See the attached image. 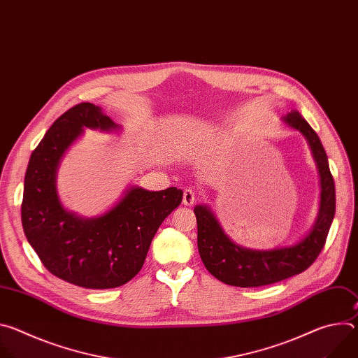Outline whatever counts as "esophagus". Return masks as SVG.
Here are the masks:
<instances>
[{"label":"esophagus","instance_id":"1","mask_svg":"<svg viewBox=\"0 0 358 358\" xmlns=\"http://www.w3.org/2000/svg\"><path fill=\"white\" fill-rule=\"evenodd\" d=\"M195 201V191L192 188H185L182 194V203L187 207H191Z\"/></svg>","mask_w":358,"mask_h":358}]
</instances>
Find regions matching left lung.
<instances>
[{"label":"left lung","instance_id":"left-lung-1","mask_svg":"<svg viewBox=\"0 0 358 358\" xmlns=\"http://www.w3.org/2000/svg\"><path fill=\"white\" fill-rule=\"evenodd\" d=\"M285 124L300 131L308 140L320 174V208L310 232L294 245L257 250L239 246L224 232L207 206H196L194 214L198 227L199 257L208 272L218 280L238 287L272 285L308 269L322 252L336 213V189L324 147L299 112L292 110Z\"/></svg>","mask_w":358,"mask_h":358}]
</instances>
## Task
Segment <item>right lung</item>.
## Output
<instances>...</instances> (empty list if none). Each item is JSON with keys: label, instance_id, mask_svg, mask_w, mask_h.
Here are the masks:
<instances>
[{"label": "right lung", "instance_id": "obj_1", "mask_svg": "<svg viewBox=\"0 0 358 358\" xmlns=\"http://www.w3.org/2000/svg\"><path fill=\"white\" fill-rule=\"evenodd\" d=\"M83 129L115 131L120 126L92 103H79L59 116L31 155L21 220L29 245L50 273L80 287L112 289L140 272L152 238L181 203L182 191L131 187L99 217L69 213L57 192V170Z\"/></svg>", "mask_w": 358, "mask_h": 358}]
</instances>
